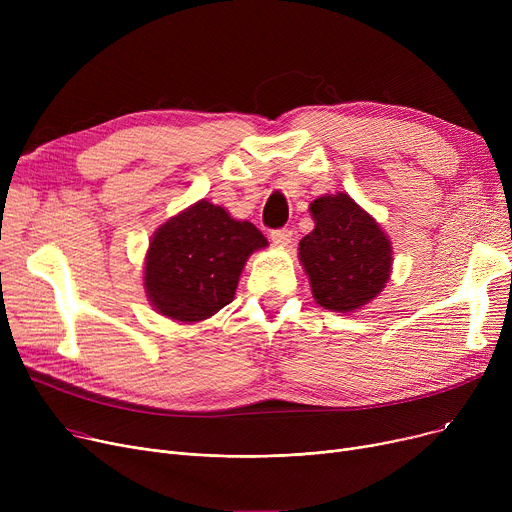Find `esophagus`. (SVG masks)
Listing matches in <instances>:
<instances>
[{"mask_svg":"<svg viewBox=\"0 0 512 512\" xmlns=\"http://www.w3.org/2000/svg\"><path fill=\"white\" fill-rule=\"evenodd\" d=\"M270 238H272V242H274L276 247H288L290 242H292V230H288V228H278V230H272Z\"/></svg>","mask_w":512,"mask_h":512,"instance_id":"1","label":"esophagus"}]
</instances>
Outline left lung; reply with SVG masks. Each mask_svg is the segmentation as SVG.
Segmentation results:
<instances>
[{
  "mask_svg": "<svg viewBox=\"0 0 512 512\" xmlns=\"http://www.w3.org/2000/svg\"><path fill=\"white\" fill-rule=\"evenodd\" d=\"M315 220L299 245L315 301L332 311L361 309L390 278L392 247L382 228L344 193L311 203Z\"/></svg>",
  "mask_w": 512,
  "mask_h": 512,
  "instance_id": "obj_1",
  "label": "left lung"
}]
</instances>
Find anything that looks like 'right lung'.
I'll use <instances>...</instances> for the list:
<instances>
[{
  "instance_id": "1",
  "label": "right lung",
  "mask_w": 512,
  "mask_h": 512,
  "mask_svg": "<svg viewBox=\"0 0 512 512\" xmlns=\"http://www.w3.org/2000/svg\"><path fill=\"white\" fill-rule=\"evenodd\" d=\"M267 247L251 222L199 201L161 226L147 251L145 288L151 305L178 321H201L232 303L249 255Z\"/></svg>"
}]
</instances>
